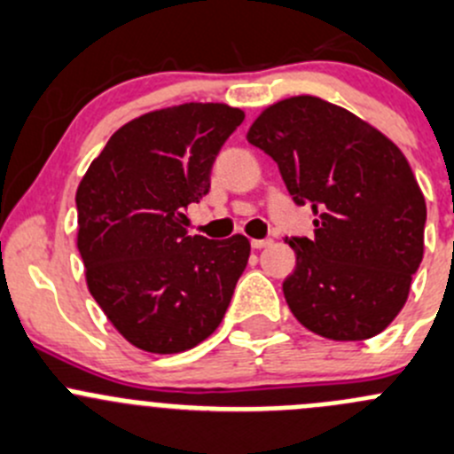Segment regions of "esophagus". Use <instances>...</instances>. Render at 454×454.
<instances>
[{"label": "esophagus", "mask_w": 454, "mask_h": 454, "mask_svg": "<svg viewBox=\"0 0 454 454\" xmlns=\"http://www.w3.org/2000/svg\"><path fill=\"white\" fill-rule=\"evenodd\" d=\"M269 245H271V240H269V238H262V240L254 238V240H251V247H254V249H262V247H269Z\"/></svg>", "instance_id": "1"}]
</instances>
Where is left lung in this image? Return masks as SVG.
Listing matches in <instances>:
<instances>
[{"label": "left lung", "mask_w": 454, "mask_h": 454, "mask_svg": "<svg viewBox=\"0 0 454 454\" xmlns=\"http://www.w3.org/2000/svg\"><path fill=\"white\" fill-rule=\"evenodd\" d=\"M278 163L313 238H291L285 300L302 326L369 340L397 317L424 258L426 200L406 156L353 112L300 94L264 107L247 132Z\"/></svg>", "instance_id": "obj_1"}]
</instances>
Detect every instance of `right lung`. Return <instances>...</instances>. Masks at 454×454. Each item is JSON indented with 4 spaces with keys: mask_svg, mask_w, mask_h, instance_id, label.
I'll return each mask as SVG.
<instances>
[{
    "mask_svg": "<svg viewBox=\"0 0 454 454\" xmlns=\"http://www.w3.org/2000/svg\"><path fill=\"white\" fill-rule=\"evenodd\" d=\"M245 112L183 103L116 129L76 187V247L85 282L132 347L183 353L225 317L251 245L187 236L183 209L209 192V174Z\"/></svg>",
    "mask_w": 454,
    "mask_h": 454,
    "instance_id": "1",
    "label": "right lung"
}]
</instances>
